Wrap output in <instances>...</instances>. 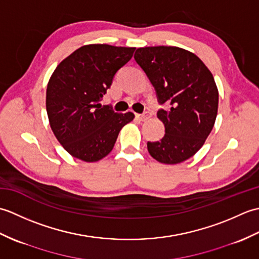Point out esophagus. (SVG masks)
<instances>
[{
  "label": "esophagus",
  "instance_id": "34e87169",
  "mask_svg": "<svg viewBox=\"0 0 259 259\" xmlns=\"http://www.w3.org/2000/svg\"><path fill=\"white\" fill-rule=\"evenodd\" d=\"M151 117V113L150 112H148V111H146L145 113H142V114H138V113H136V118L137 119H139V120H141V121H146V120H148Z\"/></svg>",
  "mask_w": 259,
  "mask_h": 259
}]
</instances>
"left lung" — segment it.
I'll return each instance as SVG.
<instances>
[{"label":"left lung","instance_id":"obj_1","mask_svg":"<svg viewBox=\"0 0 259 259\" xmlns=\"http://www.w3.org/2000/svg\"><path fill=\"white\" fill-rule=\"evenodd\" d=\"M135 60L155 87L164 124L163 138L148 142V151L157 161L180 163L205 144L218 111V89L210 71L196 54L178 47L137 49Z\"/></svg>","mask_w":259,"mask_h":259}]
</instances>
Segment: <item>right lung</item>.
Instances as JSON below:
<instances>
[{"mask_svg":"<svg viewBox=\"0 0 259 259\" xmlns=\"http://www.w3.org/2000/svg\"><path fill=\"white\" fill-rule=\"evenodd\" d=\"M136 48L88 45L53 71L47 88V112L54 136L71 156L96 162L113 149L120 130L134 120L100 103L115 72Z\"/></svg>","mask_w":259,"mask_h":259,"instance_id":"1","label":"right lung"}]
</instances>
